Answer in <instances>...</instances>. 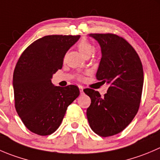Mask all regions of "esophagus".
<instances>
[{"label":"esophagus","instance_id":"1","mask_svg":"<svg viewBox=\"0 0 160 160\" xmlns=\"http://www.w3.org/2000/svg\"><path fill=\"white\" fill-rule=\"evenodd\" d=\"M79 88H80V94H83V87L80 86V87H79Z\"/></svg>","mask_w":160,"mask_h":160}]
</instances>
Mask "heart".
Masks as SVG:
<instances>
[{"instance_id": "b5f03b06", "label": "heart", "mask_w": 160, "mask_h": 160, "mask_svg": "<svg viewBox=\"0 0 160 160\" xmlns=\"http://www.w3.org/2000/svg\"><path fill=\"white\" fill-rule=\"evenodd\" d=\"M77 48L80 53L85 57H89L94 50V46L85 38L82 39L81 41L77 44Z\"/></svg>"}]
</instances>
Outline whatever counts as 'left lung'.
Listing matches in <instances>:
<instances>
[{"label": "left lung", "mask_w": 160, "mask_h": 160, "mask_svg": "<svg viewBox=\"0 0 160 160\" xmlns=\"http://www.w3.org/2000/svg\"><path fill=\"white\" fill-rule=\"evenodd\" d=\"M99 43L102 58L96 77L109 87L104 97L91 88L87 117L91 130L101 137L123 131L138 111L144 83L142 62L134 48L113 33H90Z\"/></svg>", "instance_id": "8db88e82"}]
</instances>
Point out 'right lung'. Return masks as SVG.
<instances>
[{
	"label": "right lung",
	"instance_id": "1",
	"mask_svg": "<svg viewBox=\"0 0 160 160\" xmlns=\"http://www.w3.org/2000/svg\"><path fill=\"white\" fill-rule=\"evenodd\" d=\"M80 35H49L32 42L18 58L13 73L15 107L26 128L38 135L55 132L68 106L80 95L75 85L54 86L67 51Z\"/></svg>",
	"mask_w": 160,
	"mask_h": 160
}]
</instances>
